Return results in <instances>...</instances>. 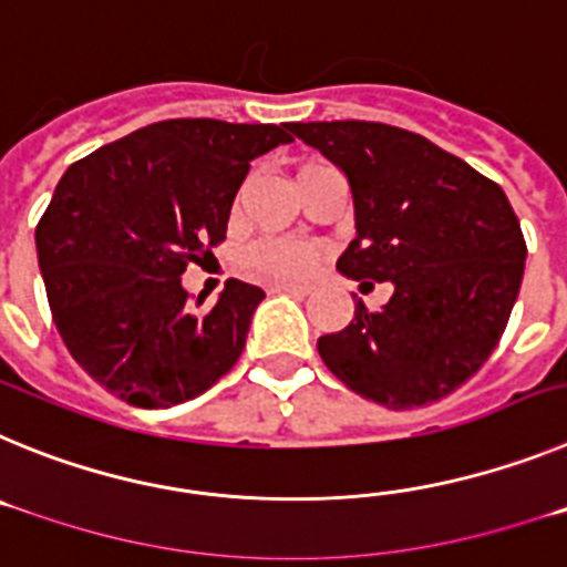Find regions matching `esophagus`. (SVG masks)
<instances>
[{
    "mask_svg": "<svg viewBox=\"0 0 567 567\" xmlns=\"http://www.w3.org/2000/svg\"><path fill=\"white\" fill-rule=\"evenodd\" d=\"M272 292H289V295H298V298H303V295L312 292V287H307V284H275Z\"/></svg>",
    "mask_w": 567,
    "mask_h": 567,
    "instance_id": "34e87169",
    "label": "esophagus"
}]
</instances>
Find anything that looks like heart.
Segmentation results:
<instances>
[{
	"mask_svg": "<svg viewBox=\"0 0 567 567\" xmlns=\"http://www.w3.org/2000/svg\"><path fill=\"white\" fill-rule=\"evenodd\" d=\"M320 249L303 238H264L244 252V269L258 280H303L318 269Z\"/></svg>",
	"mask_w": 567,
	"mask_h": 567,
	"instance_id": "heart-1",
	"label": "heart"
}]
</instances>
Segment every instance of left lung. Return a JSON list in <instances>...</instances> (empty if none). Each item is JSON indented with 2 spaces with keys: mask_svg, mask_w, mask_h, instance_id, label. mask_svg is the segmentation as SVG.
Segmentation results:
<instances>
[{
  "mask_svg": "<svg viewBox=\"0 0 567 567\" xmlns=\"http://www.w3.org/2000/svg\"><path fill=\"white\" fill-rule=\"evenodd\" d=\"M300 142L346 175L354 240L338 269L389 280L380 312L323 334L329 372L385 409L452 394L505 332L525 272V238L499 184L409 130L378 122H295Z\"/></svg>",
  "mask_w": 567,
  "mask_h": 567,
  "instance_id": "1",
  "label": "left lung"
}]
</instances>
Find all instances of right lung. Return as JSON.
<instances>
[{
  "instance_id": "right-lung-1",
  "label": "right lung",
  "mask_w": 567,
  "mask_h": 567,
  "mask_svg": "<svg viewBox=\"0 0 567 567\" xmlns=\"http://www.w3.org/2000/svg\"><path fill=\"white\" fill-rule=\"evenodd\" d=\"M287 130L147 124L70 164L53 189L37 227L53 323L73 360L124 403H187L244 352L264 289L229 278L215 307L195 312L182 275L227 238L249 162L292 142Z\"/></svg>"
}]
</instances>
